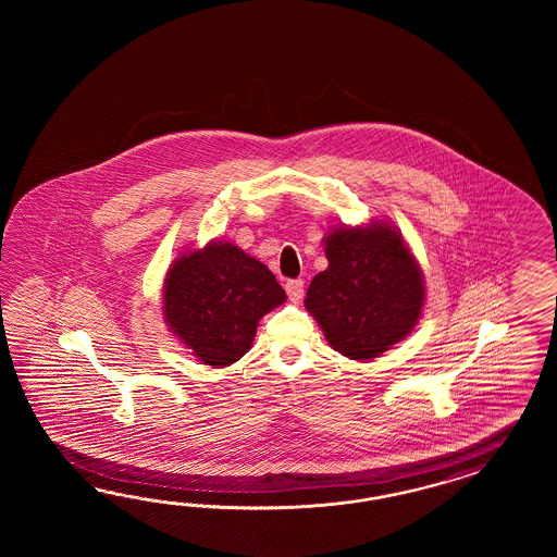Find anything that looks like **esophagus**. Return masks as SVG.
<instances>
[{"label":"esophagus","instance_id":"esophagus-1","mask_svg":"<svg viewBox=\"0 0 557 557\" xmlns=\"http://www.w3.org/2000/svg\"><path fill=\"white\" fill-rule=\"evenodd\" d=\"M287 296L292 302H300L304 298V282L302 280H289L286 284Z\"/></svg>","mask_w":557,"mask_h":557}]
</instances>
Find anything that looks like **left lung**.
<instances>
[{"instance_id":"1","label":"left lung","mask_w":557,"mask_h":557,"mask_svg":"<svg viewBox=\"0 0 557 557\" xmlns=\"http://www.w3.org/2000/svg\"><path fill=\"white\" fill-rule=\"evenodd\" d=\"M324 253L329 268L314 275L304 304L335 351L368 361L414 329L424 280L396 228H337L324 236Z\"/></svg>"}]
</instances>
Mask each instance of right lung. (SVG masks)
<instances>
[{"instance_id": "add662e5", "label": "right lung", "mask_w": 557, "mask_h": 557, "mask_svg": "<svg viewBox=\"0 0 557 557\" xmlns=\"http://www.w3.org/2000/svg\"><path fill=\"white\" fill-rule=\"evenodd\" d=\"M282 302L286 292L275 275L222 240L175 259L163 286L169 329L214 368H226L247 354L259 319Z\"/></svg>"}]
</instances>
